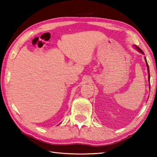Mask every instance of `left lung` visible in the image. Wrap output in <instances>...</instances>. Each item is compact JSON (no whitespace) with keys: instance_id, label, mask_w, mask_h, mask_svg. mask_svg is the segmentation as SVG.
Masks as SVG:
<instances>
[{"instance_id":"left-lung-1","label":"left lung","mask_w":157,"mask_h":157,"mask_svg":"<svg viewBox=\"0 0 157 157\" xmlns=\"http://www.w3.org/2000/svg\"><path fill=\"white\" fill-rule=\"evenodd\" d=\"M133 47H134V48H135V50H136L138 52H139L140 53H141V54L144 55V52H143V50H142L141 49H140L139 47H138L137 46H136V45H134V46H133ZM144 58H145V63H146V66H147V73H148V82H149V83H150V69H149V66H148L147 62V59H146L145 57Z\"/></svg>"}]
</instances>
